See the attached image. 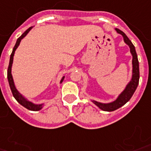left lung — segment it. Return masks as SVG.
<instances>
[{"mask_svg":"<svg viewBox=\"0 0 151 151\" xmlns=\"http://www.w3.org/2000/svg\"><path fill=\"white\" fill-rule=\"evenodd\" d=\"M115 29L118 33L122 35L124 41L129 46L130 53L133 56V75L132 79H131V81H129V84L127 85V88L125 89V90L121 94L119 95V97L114 101H113L111 103L103 104L98 102L96 101H93V102L95 104L96 106H98L101 110H104V111H114V110H117L118 108L124 106L131 98L134 93L135 92V90L137 89L138 82H139V64H138V56H137V53H136L134 45H133L131 41L128 38V37L122 31L118 29Z\"/></svg>","mask_w":151,"mask_h":151,"instance_id":"8db88e82","label":"left lung"}]
</instances>
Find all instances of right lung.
<instances>
[{"mask_svg": "<svg viewBox=\"0 0 151 151\" xmlns=\"http://www.w3.org/2000/svg\"><path fill=\"white\" fill-rule=\"evenodd\" d=\"M32 29V27L29 28L25 32H24L23 34H22L18 39H17V41L16 42V45H15V46L13 47V52L11 53V55H10V60H9V67H8V72H7V78H8V81H9V84L10 89H11V91H12V93H13V97L15 98L17 101H18L19 103L21 104L22 106H23L24 107H25L26 109L29 110H32V111H37V110H41V108H42V105H34L32 102H30L29 101H26L25 99H24L23 97H22L19 92L17 90L16 87L14 86V82H13V77H12V73H11V67H12V64H13V55H14V53H15V50H17V48L18 47L19 44H20V42L22 41V39L23 37H24L25 36L27 35V33H29L30 31V29ZM63 79L64 78H62L61 79V82H62L63 81Z\"/></svg>", "mask_w": 151, "mask_h": 151, "instance_id": "obj_1", "label": "right lung"}]
</instances>
